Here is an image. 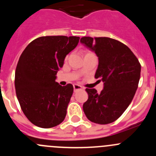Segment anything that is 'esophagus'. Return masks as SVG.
Returning a JSON list of instances; mask_svg holds the SVG:
<instances>
[{"mask_svg":"<svg viewBox=\"0 0 156 156\" xmlns=\"http://www.w3.org/2000/svg\"><path fill=\"white\" fill-rule=\"evenodd\" d=\"M73 87H74V91H75V92H77V91L78 90H81L83 89L82 87L78 85V84H74Z\"/></svg>","mask_w":156,"mask_h":156,"instance_id":"34e87169","label":"esophagus"}]
</instances>
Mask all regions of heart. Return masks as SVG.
Instances as JSON below:
<instances>
[{
    "label": "heart",
    "instance_id": "b5f03b06",
    "mask_svg": "<svg viewBox=\"0 0 156 156\" xmlns=\"http://www.w3.org/2000/svg\"><path fill=\"white\" fill-rule=\"evenodd\" d=\"M89 53H91V52H90V51H87V52H86L85 55H87V54H89Z\"/></svg>",
    "mask_w": 156,
    "mask_h": 156
}]
</instances>
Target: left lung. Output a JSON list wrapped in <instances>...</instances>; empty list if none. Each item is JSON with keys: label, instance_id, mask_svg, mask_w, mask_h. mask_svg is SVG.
Segmentation results:
<instances>
[{"label": "left lung", "instance_id": "1", "mask_svg": "<svg viewBox=\"0 0 156 156\" xmlns=\"http://www.w3.org/2000/svg\"><path fill=\"white\" fill-rule=\"evenodd\" d=\"M80 41L98 56L95 78L104 82V88L99 94L97 90L86 88L88 100L83 110L90 122L112 123L131 103L138 87L141 65L130 48L115 39L83 37Z\"/></svg>", "mask_w": 156, "mask_h": 156}]
</instances>
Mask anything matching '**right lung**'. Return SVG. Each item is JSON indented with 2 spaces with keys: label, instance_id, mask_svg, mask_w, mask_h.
Returning <instances> with one entry per match:
<instances>
[{
  "label": "right lung",
  "instance_id": "add662e5",
  "mask_svg": "<svg viewBox=\"0 0 156 156\" xmlns=\"http://www.w3.org/2000/svg\"><path fill=\"white\" fill-rule=\"evenodd\" d=\"M79 37L42 36L23 50L15 72V88L20 107L37 127L50 128L63 122L73 86H61L56 75Z\"/></svg>",
  "mask_w": 156,
  "mask_h": 156
}]
</instances>
